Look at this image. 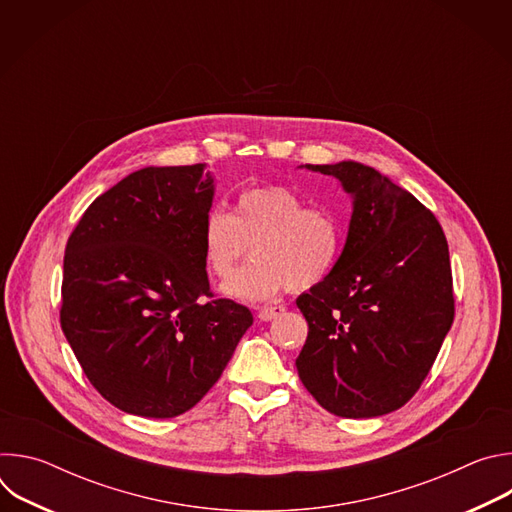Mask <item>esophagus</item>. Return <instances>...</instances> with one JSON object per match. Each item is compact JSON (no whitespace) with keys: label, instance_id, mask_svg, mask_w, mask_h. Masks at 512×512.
<instances>
[{"label":"esophagus","instance_id":"1","mask_svg":"<svg viewBox=\"0 0 512 512\" xmlns=\"http://www.w3.org/2000/svg\"><path fill=\"white\" fill-rule=\"evenodd\" d=\"M283 312H285L283 306H267V308H261V310L257 312V316H259V320H263V322H271V320H275L277 316H281Z\"/></svg>","mask_w":512,"mask_h":512}]
</instances>
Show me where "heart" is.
Listing matches in <instances>:
<instances>
[{"instance_id":"heart-1","label":"heart","mask_w":512,"mask_h":512,"mask_svg":"<svg viewBox=\"0 0 512 512\" xmlns=\"http://www.w3.org/2000/svg\"><path fill=\"white\" fill-rule=\"evenodd\" d=\"M253 249V259L227 283L239 300H269L285 287H312L340 261L344 227L330 208L308 206L285 186H255L239 194L235 214L212 208L202 227L208 271L225 279Z\"/></svg>"}]
</instances>
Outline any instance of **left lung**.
Returning a JSON list of instances; mask_svg holds the SVG:
<instances>
[{"mask_svg": "<svg viewBox=\"0 0 512 512\" xmlns=\"http://www.w3.org/2000/svg\"><path fill=\"white\" fill-rule=\"evenodd\" d=\"M306 168L338 178L354 202L338 265L296 300L308 322L298 375L326 411L379 417L417 393L454 322L448 241L431 210L375 168Z\"/></svg>", "mask_w": 512, "mask_h": 512, "instance_id": "left-lung-1", "label": "left lung"}]
</instances>
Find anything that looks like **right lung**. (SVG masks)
Masks as SVG:
<instances>
[{
	"label": "right lung",
	"instance_id": "obj_1",
	"mask_svg": "<svg viewBox=\"0 0 512 512\" xmlns=\"http://www.w3.org/2000/svg\"><path fill=\"white\" fill-rule=\"evenodd\" d=\"M212 196L204 164L143 168L95 198L68 237L60 326L91 385L125 413L192 409L253 324L210 291Z\"/></svg>",
	"mask_w": 512,
	"mask_h": 512
}]
</instances>
